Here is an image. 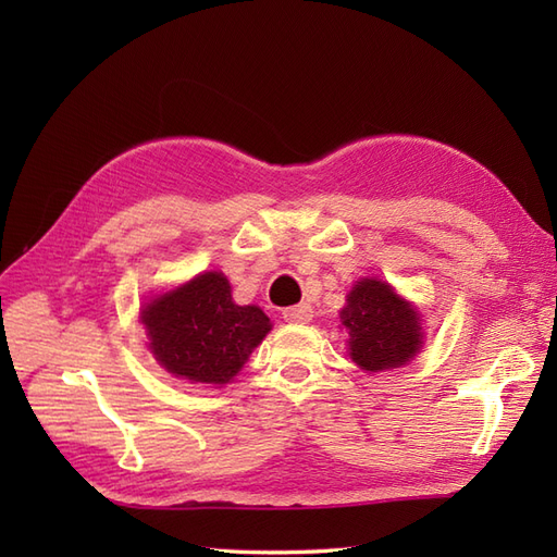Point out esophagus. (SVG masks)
<instances>
[{
	"label": "esophagus",
	"instance_id": "obj_1",
	"mask_svg": "<svg viewBox=\"0 0 557 557\" xmlns=\"http://www.w3.org/2000/svg\"><path fill=\"white\" fill-rule=\"evenodd\" d=\"M283 318L288 320V323H309L313 318V309L309 305H297L283 311Z\"/></svg>",
	"mask_w": 557,
	"mask_h": 557
}]
</instances>
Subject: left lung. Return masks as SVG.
Here are the masks:
<instances>
[{"label": "left lung", "mask_w": 557, "mask_h": 557, "mask_svg": "<svg viewBox=\"0 0 557 557\" xmlns=\"http://www.w3.org/2000/svg\"><path fill=\"white\" fill-rule=\"evenodd\" d=\"M339 318L348 330V356L364 372L397 369L423 346L420 313L385 281L360 278Z\"/></svg>", "instance_id": "1"}]
</instances>
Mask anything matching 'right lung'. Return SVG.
Masks as SVG:
<instances>
[{"label": "right lung", "instance_id": "obj_1", "mask_svg": "<svg viewBox=\"0 0 557 557\" xmlns=\"http://www.w3.org/2000/svg\"><path fill=\"white\" fill-rule=\"evenodd\" d=\"M156 360L190 383L225 385L242 372L272 323L256 305H234L225 274L205 272L141 309Z\"/></svg>", "mask_w": 557, "mask_h": 557}]
</instances>
